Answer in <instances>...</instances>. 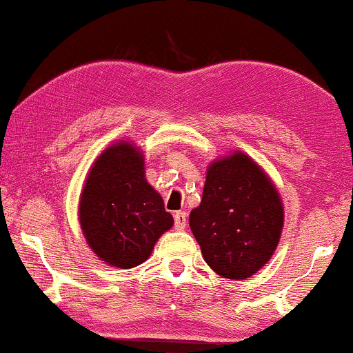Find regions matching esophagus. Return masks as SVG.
Instances as JSON below:
<instances>
[{"label":"esophagus","mask_w":353,"mask_h":353,"mask_svg":"<svg viewBox=\"0 0 353 353\" xmlns=\"http://www.w3.org/2000/svg\"><path fill=\"white\" fill-rule=\"evenodd\" d=\"M188 225V214L184 210H179V212L174 214V228L177 230H182Z\"/></svg>","instance_id":"1"}]
</instances>
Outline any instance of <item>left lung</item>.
Returning <instances> with one entry per match:
<instances>
[{
	"label": "left lung",
	"mask_w": 353,
	"mask_h": 353,
	"mask_svg": "<svg viewBox=\"0 0 353 353\" xmlns=\"http://www.w3.org/2000/svg\"><path fill=\"white\" fill-rule=\"evenodd\" d=\"M202 257L228 279H247L272 257L283 209L264 171L242 152L209 165L199 208L189 216Z\"/></svg>",
	"instance_id": "1"
}]
</instances>
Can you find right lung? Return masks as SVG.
Segmentation results:
<instances>
[{
    "mask_svg": "<svg viewBox=\"0 0 353 353\" xmlns=\"http://www.w3.org/2000/svg\"><path fill=\"white\" fill-rule=\"evenodd\" d=\"M79 222L101 261L131 269L148 261L174 219L145 181L141 152L129 143H119L92 165L81 194Z\"/></svg>",
    "mask_w": 353,
    "mask_h": 353,
    "instance_id": "obj_1",
    "label": "right lung"
}]
</instances>
